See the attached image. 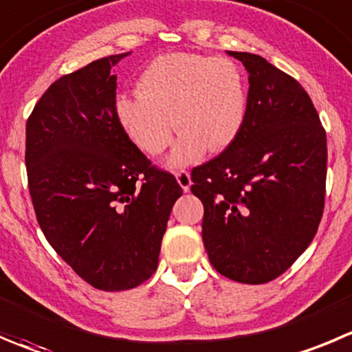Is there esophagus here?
Wrapping results in <instances>:
<instances>
[{
  "instance_id": "1",
  "label": "esophagus",
  "mask_w": 352,
  "mask_h": 352,
  "mask_svg": "<svg viewBox=\"0 0 352 352\" xmlns=\"http://www.w3.org/2000/svg\"><path fill=\"white\" fill-rule=\"evenodd\" d=\"M176 179H178L179 186L183 188V192H190V186H192V178H190L188 170L182 169L176 173Z\"/></svg>"
}]
</instances>
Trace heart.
Segmentation results:
<instances>
[{"instance_id":"heart-1","label":"heart","mask_w":352,"mask_h":352,"mask_svg":"<svg viewBox=\"0 0 352 352\" xmlns=\"http://www.w3.org/2000/svg\"><path fill=\"white\" fill-rule=\"evenodd\" d=\"M136 89L138 95L117 98V122L133 145L150 157L170 145L174 124L182 133L169 157L170 167L195 162L207 148L221 152L230 146L245 119L242 70L224 56H157L143 70Z\"/></svg>"}]
</instances>
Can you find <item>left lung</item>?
I'll use <instances>...</instances> for the list:
<instances>
[{"mask_svg": "<svg viewBox=\"0 0 352 352\" xmlns=\"http://www.w3.org/2000/svg\"><path fill=\"white\" fill-rule=\"evenodd\" d=\"M249 72L245 119L224 152L192 170L202 240L230 280L261 285L307 249L323 216L327 133L306 89L263 56L228 52Z\"/></svg>", "mask_w": 352, "mask_h": 352, "instance_id": "1", "label": "left lung"}]
</instances>
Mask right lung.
Returning a JSON list of instances; mask_svg holds the SVG:
<instances>
[{"instance_id": "add662e5", "label": "right lung", "mask_w": 352, "mask_h": 352, "mask_svg": "<svg viewBox=\"0 0 352 352\" xmlns=\"http://www.w3.org/2000/svg\"><path fill=\"white\" fill-rule=\"evenodd\" d=\"M128 53L56 79L25 126L36 217L50 245L105 292L142 285L159 264L170 209L183 190L152 166L116 117V76Z\"/></svg>"}]
</instances>
